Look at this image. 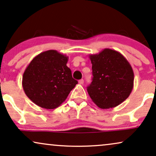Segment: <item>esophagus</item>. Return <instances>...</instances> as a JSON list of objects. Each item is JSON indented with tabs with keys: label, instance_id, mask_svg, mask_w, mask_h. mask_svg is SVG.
<instances>
[{
	"label": "esophagus",
	"instance_id": "esophagus-1",
	"mask_svg": "<svg viewBox=\"0 0 156 156\" xmlns=\"http://www.w3.org/2000/svg\"><path fill=\"white\" fill-rule=\"evenodd\" d=\"M83 83H84V80H79V84H83Z\"/></svg>",
	"mask_w": 156,
	"mask_h": 156
}]
</instances>
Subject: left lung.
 <instances>
[{
	"label": "left lung",
	"mask_w": 156,
	"mask_h": 156,
	"mask_svg": "<svg viewBox=\"0 0 156 156\" xmlns=\"http://www.w3.org/2000/svg\"><path fill=\"white\" fill-rule=\"evenodd\" d=\"M92 66V82L87 92L101 109L117 107L126 100L133 89L134 73L124 56L110 48L89 56Z\"/></svg>",
	"instance_id": "1"
}]
</instances>
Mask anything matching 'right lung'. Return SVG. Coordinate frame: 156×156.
<instances>
[{
    "label": "right lung",
    "mask_w": 156,
    "mask_h": 156,
    "mask_svg": "<svg viewBox=\"0 0 156 156\" xmlns=\"http://www.w3.org/2000/svg\"><path fill=\"white\" fill-rule=\"evenodd\" d=\"M68 56L48 50L35 56L24 71V92L36 105L53 110L63 103L78 82L66 66Z\"/></svg>",
    "instance_id": "obj_1"
}]
</instances>
